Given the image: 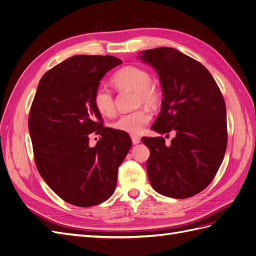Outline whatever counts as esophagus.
Masks as SVG:
<instances>
[{
    "label": "esophagus",
    "instance_id": "obj_1",
    "mask_svg": "<svg viewBox=\"0 0 256 256\" xmlns=\"http://www.w3.org/2000/svg\"><path fill=\"white\" fill-rule=\"evenodd\" d=\"M131 140H132V143L134 144V145H136V144H138L141 142V138L138 136H131Z\"/></svg>",
    "mask_w": 256,
    "mask_h": 256
}]
</instances>
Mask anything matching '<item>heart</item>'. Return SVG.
I'll use <instances>...</instances> for the list:
<instances>
[{
  "mask_svg": "<svg viewBox=\"0 0 256 256\" xmlns=\"http://www.w3.org/2000/svg\"><path fill=\"white\" fill-rule=\"evenodd\" d=\"M112 82L116 88L120 90H130L138 94V104L154 106L159 102V92L152 84V76L145 69L136 66H126L112 76ZM92 102L97 111L104 116L114 114L115 104L111 90L99 85L94 92ZM152 113L147 109H140L131 113L120 115L113 122V128L130 134H138L143 131L145 126L150 122Z\"/></svg>",
  "mask_w": 256,
  "mask_h": 256,
  "instance_id": "b5f03b06",
  "label": "heart"
}]
</instances>
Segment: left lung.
Listing matches in <instances>:
<instances>
[{
	"label": "left lung",
	"mask_w": 256,
	"mask_h": 256,
	"mask_svg": "<svg viewBox=\"0 0 256 256\" xmlns=\"http://www.w3.org/2000/svg\"><path fill=\"white\" fill-rule=\"evenodd\" d=\"M138 58L158 74L164 99L152 129L173 131L142 138L150 156L146 170L152 187L162 196L187 198L212 182L226 150V108L212 76L198 60L174 48L140 52Z\"/></svg>",
	"instance_id": "obj_1"
}]
</instances>
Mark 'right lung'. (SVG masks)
<instances>
[{
	"instance_id": "add662e5",
	"label": "right lung",
	"mask_w": 256,
	"mask_h": 256,
	"mask_svg": "<svg viewBox=\"0 0 256 256\" xmlns=\"http://www.w3.org/2000/svg\"><path fill=\"white\" fill-rule=\"evenodd\" d=\"M120 64L110 56H74L46 72L38 84L28 115L36 166L72 205L90 207L109 198L132 144L124 131L102 127L92 102L100 80ZM94 130L102 138L92 148Z\"/></svg>"
}]
</instances>
